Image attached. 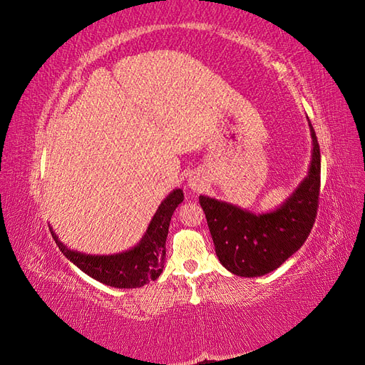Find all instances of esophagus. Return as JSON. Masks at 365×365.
<instances>
[{
    "label": "esophagus",
    "mask_w": 365,
    "mask_h": 365,
    "mask_svg": "<svg viewBox=\"0 0 365 365\" xmlns=\"http://www.w3.org/2000/svg\"><path fill=\"white\" fill-rule=\"evenodd\" d=\"M187 182H189V187H190L193 192H201V190H204V187H205L204 181L201 178V175L200 173H195V172L189 176V180H187Z\"/></svg>",
    "instance_id": "34e87169"
}]
</instances>
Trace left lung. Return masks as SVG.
Returning a JSON list of instances; mask_svg holds the SVG:
<instances>
[{
	"label": "left lung",
	"instance_id": "1",
	"mask_svg": "<svg viewBox=\"0 0 365 365\" xmlns=\"http://www.w3.org/2000/svg\"><path fill=\"white\" fill-rule=\"evenodd\" d=\"M312 137L311 164L294 192L267 213H254L210 196H200L216 256L222 267L239 277H260L288 260L302 248L314 227L322 155L315 130L307 118Z\"/></svg>",
	"mask_w": 365,
	"mask_h": 365
}]
</instances>
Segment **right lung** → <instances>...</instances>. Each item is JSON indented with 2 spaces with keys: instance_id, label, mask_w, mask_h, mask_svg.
I'll list each match as a JSON object with an SVG mask.
<instances>
[{
  "instance_id": "right-lung-1",
  "label": "right lung",
  "mask_w": 365,
  "mask_h": 365,
  "mask_svg": "<svg viewBox=\"0 0 365 365\" xmlns=\"http://www.w3.org/2000/svg\"><path fill=\"white\" fill-rule=\"evenodd\" d=\"M184 201L181 189L172 190L158 205L148 225L146 233L132 248L117 254H86L68 248L51 230L59 250L77 268L94 280L118 289L141 288L160 277L165 260V239H168L172 215Z\"/></svg>"
}]
</instances>
